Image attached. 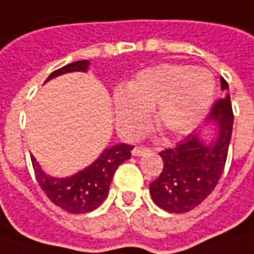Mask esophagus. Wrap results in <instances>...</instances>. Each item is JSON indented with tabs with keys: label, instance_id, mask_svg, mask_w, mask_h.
<instances>
[{
	"label": "esophagus",
	"instance_id": "obj_1",
	"mask_svg": "<svg viewBox=\"0 0 254 254\" xmlns=\"http://www.w3.org/2000/svg\"><path fill=\"white\" fill-rule=\"evenodd\" d=\"M147 152H150V148H145V147H134L132 154L134 157H141V155H144Z\"/></svg>",
	"mask_w": 254,
	"mask_h": 254
}]
</instances>
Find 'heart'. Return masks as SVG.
<instances>
[{"instance_id": "heart-1", "label": "heart", "mask_w": 254, "mask_h": 254, "mask_svg": "<svg viewBox=\"0 0 254 254\" xmlns=\"http://www.w3.org/2000/svg\"><path fill=\"white\" fill-rule=\"evenodd\" d=\"M216 79L206 68L184 64H159L140 71L125 89L113 95L115 124L127 137H136L148 124L164 136L192 132L213 103Z\"/></svg>"}]
</instances>
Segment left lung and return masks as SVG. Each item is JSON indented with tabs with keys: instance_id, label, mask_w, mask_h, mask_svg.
Here are the masks:
<instances>
[{
	"instance_id": "8db88e82",
	"label": "left lung",
	"mask_w": 254,
	"mask_h": 254,
	"mask_svg": "<svg viewBox=\"0 0 254 254\" xmlns=\"http://www.w3.org/2000/svg\"><path fill=\"white\" fill-rule=\"evenodd\" d=\"M224 99L214 104L201 130L189 134L175 148L159 152L164 169L150 184L154 203L169 213H186L192 210L217 186L226 166L231 140L232 114L228 84L220 78ZM206 130H213L207 139Z\"/></svg>"
}]
</instances>
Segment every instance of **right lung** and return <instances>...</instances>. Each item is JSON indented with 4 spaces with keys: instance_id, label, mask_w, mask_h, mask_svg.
<instances>
[{
    "instance_id": "right-lung-1",
    "label": "right lung",
    "mask_w": 254,
    "mask_h": 254,
    "mask_svg": "<svg viewBox=\"0 0 254 254\" xmlns=\"http://www.w3.org/2000/svg\"><path fill=\"white\" fill-rule=\"evenodd\" d=\"M88 68L89 60H78L53 71L45 82L67 72H86ZM132 150V145L127 144L109 147L89 166L67 177H55L45 173L33 155L31 162L40 187L55 205L68 213L84 214L95 210L107 198L115 170L130 158Z\"/></svg>"
}]
</instances>
